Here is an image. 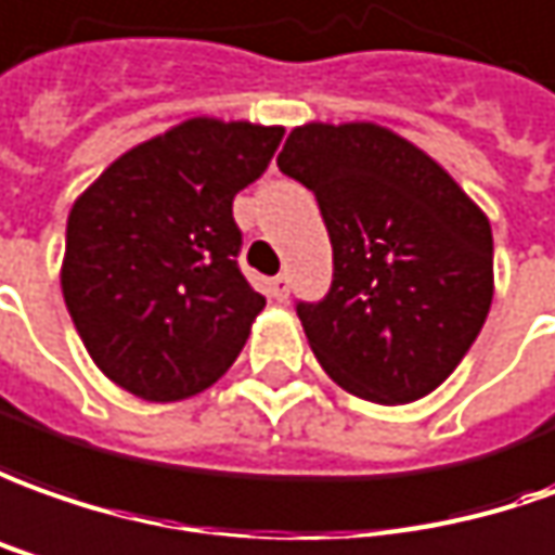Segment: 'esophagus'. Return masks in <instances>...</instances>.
Here are the masks:
<instances>
[{
    "label": "esophagus",
    "instance_id": "esophagus-1",
    "mask_svg": "<svg viewBox=\"0 0 555 555\" xmlns=\"http://www.w3.org/2000/svg\"><path fill=\"white\" fill-rule=\"evenodd\" d=\"M269 293L278 301H286V296H289V278H286V274H278V278H271Z\"/></svg>",
    "mask_w": 555,
    "mask_h": 555
}]
</instances>
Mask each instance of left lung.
<instances>
[{
  "label": "left lung",
  "instance_id": "left-lung-1",
  "mask_svg": "<svg viewBox=\"0 0 555 555\" xmlns=\"http://www.w3.org/2000/svg\"><path fill=\"white\" fill-rule=\"evenodd\" d=\"M278 168L317 196L332 286L296 301L326 374L359 399L404 404L441 387L492 305V229L411 141L374 124L296 126Z\"/></svg>",
  "mask_w": 555,
  "mask_h": 555
}]
</instances>
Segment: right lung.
Returning a JSON list of instances; mask_svg holds the SVG:
<instances>
[{"instance_id": "obj_1", "label": "right lung", "mask_w": 555, "mask_h": 555, "mask_svg": "<svg viewBox=\"0 0 555 555\" xmlns=\"http://www.w3.org/2000/svg\"><path fill=\"white\" fill-rule=\"evenodd\" d=\"M281 139L284 126L193 117L126 151L72 205L63 299L117 387L181 401L235 362L266 299L238 269L232 198Z\"/></svg>"}]
</instances>
